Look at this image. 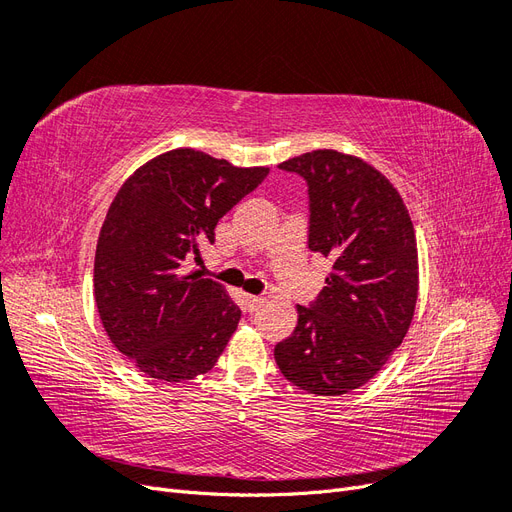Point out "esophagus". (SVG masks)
I'll list each match as a JSON object with an SVG mask.
<instances>
[{
  "mask_svg": "<svg viewBox=\"0 0 512 512\" xmlns=\"http://www.w3.org/2000/svg\"><path fill=\"white\" fill-rule=\"evenodd\" d=\"M260 303H262L260 297H254V294H245V307H247V312H256Z\"/></svg>",
  "mask_w": 512,
  "mask_h": 512,
  "instance_id": "obj_1",
  "label": "esophagus"
}]
</instances>
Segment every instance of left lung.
<instances>
[{"mask_svg": "<svg viewBox=\"0 0 512 512\" xmlns=\"http://www.w3.org/2000/svg\"><path fill=\"white\" fill-rule=\"evenodd\" d=\"M307 183V247L333 260L297 327L275 346L286 380L344 395L374 378L404 342L418 294L416 239L399 192L374 166L333 149L277 166Z\"/></svg>", "mask_w": 512, "mask_h": 512, "instance_id": "1", "label": "left lung"}]
</instances>
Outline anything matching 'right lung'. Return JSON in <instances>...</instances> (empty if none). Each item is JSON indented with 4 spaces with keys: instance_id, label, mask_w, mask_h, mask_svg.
<instances>
[{
    "instance_id": "obj_1",
    "label": "right lung",
    "mask_w": 512,
    "mask_h": 512,
    "mask_svg": "<svg viewBox=\"0 0 512 512\" xmlns=\"http://www.w3.org/2000/svg\"><path fill=\"white\" fill-rule=\"evenodd\" d=\"M267 175L173 149L121 185L96 247V305L108 339L149 378L192 380L220 359L241 309L183 262H200V245Z\"/></svg>"
}]
</instances>
